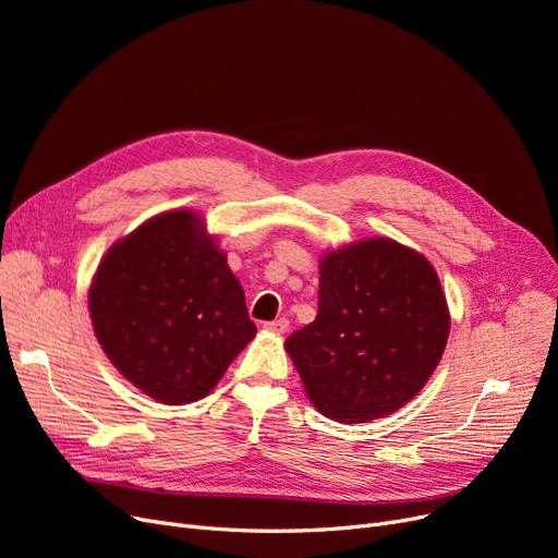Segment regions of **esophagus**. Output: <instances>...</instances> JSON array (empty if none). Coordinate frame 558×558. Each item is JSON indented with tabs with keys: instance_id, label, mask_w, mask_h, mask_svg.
<instances>
[{
	"instance_id": "34e87169",
	"label": "esophagus",
	"mask_w": 558,
	"mask_h": 558,
	"mask_svg": "<svg viewBox=\"0 0 558 558\" xmlns=\"http://www.w3.org/2000/svg\"><path fill=\"white\" fill-rule=\"evenodd\" d=\"M264 328H266V331H271V333H284L287 328H290V322L280 317V319H274V322H266Z\"/></svg>"
}]
</instances>
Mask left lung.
I'll use <instances>...</instances> for the list:
<instances>
[{
	"instance_id": "obj_1",
	"label": "left lung",
	"mask_w": 558,
	"mask_h": 558,
	"mask_svg": "<svg viewBox=\"0 0 558 558\" xmlns=\"http://www.w3.org/2000/svg\"><path fill=\"white\" fill-rule=\"evenodd\" d=\"M448 331L432 264L390 239H367L324 255L317 319L284 347L324 416L365 423L421 393Z\"/></svg>"
}]
</instances>
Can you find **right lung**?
Masks as SVG:
<instances>
[{"label":"right lung","mask_w":558,"mask_h":558,"mask_svg":"<svg viewBox=\"0 0 558 558\" xmlns=\"http://www.w3.org/2000/svg\"><path fill=\"white\" fill-rule=\"evenodd\" d=\"M102 352L165 404H189L220 381L257 326L239 280L193 211L140 225L102 257L89 290Z\"/></svg>","instance_id":"add662e5"}]
</instances>
